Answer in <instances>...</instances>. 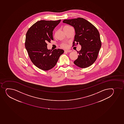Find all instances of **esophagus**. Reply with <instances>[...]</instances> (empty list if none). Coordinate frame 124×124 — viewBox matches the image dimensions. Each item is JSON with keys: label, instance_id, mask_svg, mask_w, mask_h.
Wrapping results in <instances>:
<instances>
[{"label": "esophagus", "instance_id": "esophagus-1", "mask_svg": "<svg viewBox=\"0 0 124 124\" xmlns=\"http://www.w3.org/2000/svg\"><path fill=\"white\" fill-rule=\"evenodd\" d=\"M71 51V50H65L64 52H70Z\"/></svg>", "mask_w": 124, "mask_h": 124}]
</instances>
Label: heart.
Returning a JSON list of instances; mask_svg holds the SVG:
<instances>
[{
    "label": "heart",
    "mask_w": 124,
    "mask_h": 124,
    "mask_svg": "<svg viewBox=\"0 0 124 124\" xmlns=\"http://www.w3.org/2000/svg\"><path fill=\"white\" fill-rule=\"evenodd\" d=\"M67 26H65L64 27H67ZM61 46L62 47L64 48H67V46H68L67 44H66V43H62L61 45Z\"/></svg>",
    "instance_id": "obj_1"
}]
</instances>
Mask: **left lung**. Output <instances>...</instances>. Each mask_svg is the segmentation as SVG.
Returning a JSON list of instances; mask_svg holds the SVG:
<instances>
[{
    "label": "left lung",
    "mask_w": 124,
    "mask_h": 124,
    "mask_svg": "<svg viewBox=\"0 0 124 124\" xmlns=\"http://www.w3.org/2000/svg\"><path fill=\"white\" fill-rule=\"evenodd\" d=\"M63 22L74 28L76 35L73 46L80 44L82 46L78 51L79 55L74 62L75 64L81 68L89 67L96 60L102 45L98 29L89 21L81 17L64 20Z\"/></svg>",
    "instance_id": "obj_1"
}]
</instances>
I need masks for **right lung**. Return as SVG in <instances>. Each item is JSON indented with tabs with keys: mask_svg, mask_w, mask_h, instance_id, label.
<instances>
[{
	"mask_svg": "<svg viewBox=\"0 0 124 124\" xmlns=\"http://www.w3.org/2000/svg\"><path fill=\"white\" fill-rule=\"evenodd\" d=\"M57 21H38L29 29L25 39V48L31 60L36 67L44 70L55 67L63 50L47 49L48 42L54 40L53 31L60 22Z\"/></svg>",
	"mask_w": 124,
	"mask_h": 124,
	"instance_id": "1",
	"label": "right lung"
}]
</instances>
